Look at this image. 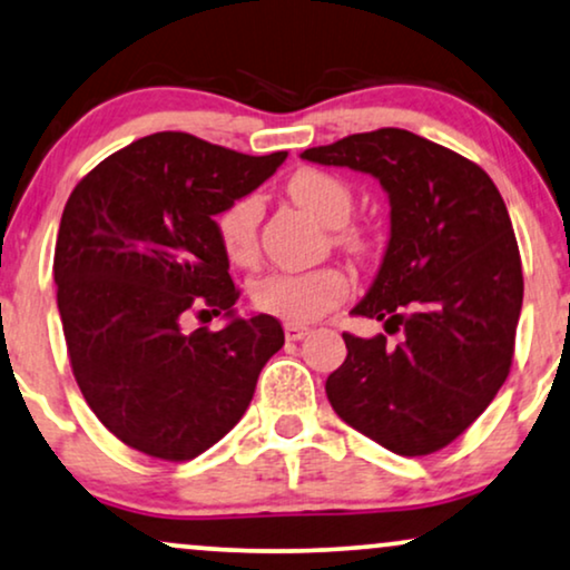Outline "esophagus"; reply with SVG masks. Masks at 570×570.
Segmentation results:
<instances>
[{"label":"esophagus","mask_w":570,"mask_h":570,"mask_svg":"<svg viewBox=\"0 0 570 570\" xmlns=\"http://www.w3.org/2000/svg\"><path fill=\"white\" fill-rule=\"evenodd\" d=\"M308 332H312V330H308L306 324H293V322L285 324V337L287 340H303L308 335Z\"/></svg>","instance_id":"esophagus-1"}]
</instances>
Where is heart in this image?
<instances>
[{"instance_id": "1", "label": "heart", "mask_w": 570, "mask_h": 570, "mask_svg": "<svg viewBox=\"0 0 570 570\" xmlns=\"http://www.w3.org/2000/svg\"><path fill=\"white\" fill-rule=\"evenodd\" d=\"M287 196L301 209L314 214L322 225L335 227V240L353 254H364L366 238L345 222L353 214V190L348 183L324 169L303 167L287 180ZM258 219L262 204L256 196L235 198L214 217L222 254L233 264H250L258 250ZM351 291V279L337 267H320L308 272H269L250 283L248 295L258 312L277 316V320L303 324L320 320L330 308H335Z\"/></svg>"}]
</instances>
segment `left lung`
<instances>
[{
    "instance_id": "1",
    "label": "left lung",
    "mask_w": 570,
    "mask_h": 570,
    "mask_svg": "<svg viewBox=\"0 0 570 570\" xmlns=\"http://www.w3.org/2000/svg\"><path fill=\"white\" fill-rule=\"evenodd\" d=\"M380 180L390 240L353 314L387 337L345 332L327 397L345 424L397 455H430L469 430L511 372L523 275L505 202L461 154L401 128L301 154Z\"/></svg>"
}]
</instances>
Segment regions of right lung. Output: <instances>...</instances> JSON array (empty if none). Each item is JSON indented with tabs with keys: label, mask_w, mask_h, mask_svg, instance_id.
<instances>
[{
	"label": "right lung",
	"mask_w": 570,
	"mask_h": 570,
	"mask_svg": "<svg viewBox=\"0 0 570 570\" xmlns=\"http://www.w3.org/2000/svg\"><path fill=\"white\" fill-rule=\"evenodd\" d=\"M285 157L154 132L96 165L65 204L55 283L72 374L96 419L138 453L190 461L209 450L283 348L275 316L235 314L240 293L214 217ZM188 311L228 324L183 333Z\"/></svg>",
	"instance_id": "add662e5"
}]
</instances>
